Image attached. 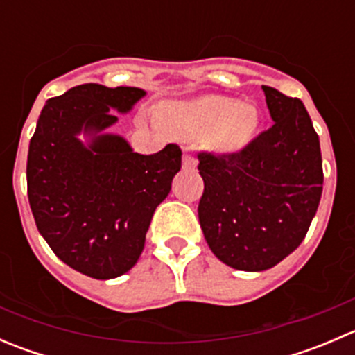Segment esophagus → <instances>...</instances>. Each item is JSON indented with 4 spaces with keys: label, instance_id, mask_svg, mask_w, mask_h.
Segmentation results:
<instances>
[{
    "label": "esophagus",
    "instance_id": "1",
    "mask_svg": "<svg viewBox=\"0 0 355 355\" xmlns=\"http://www.w3.org/2000/svg\"><path fill=\"white\" fill-rule=\"evenodd\" d=\"M182 164H184L185 170H196V166H198V159L191 155H184V163Z\"/></svg>",
    "mask_w": 355,
    "mask_h": 355
}]
</instances>
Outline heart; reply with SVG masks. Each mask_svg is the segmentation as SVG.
Returning a JSON list of instances; mask_svg holds the SVG:
<instances>
[{
    "mask_svg": "<svg viewBox=\"0 0 355 355\" xmlns=\"http://www.w3.org/2000/svg\"><path fill=\"white\" fill-rule=\"evenodd\" d=\"M161 120L178 137H206L214 151L235 153L252 139L259 125V114L250 103L207 94L171 103L163 110Z\"/></svg>",
    "mask_w": 355,
    "mask_h": 355,
    "instance_id": "b5f03b06",
    "label": "heart"
}]
</instances>
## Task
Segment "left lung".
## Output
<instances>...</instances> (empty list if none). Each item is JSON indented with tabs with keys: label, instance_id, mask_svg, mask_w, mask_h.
<instances>
[{
	"label": "left lung",
	"instance_id": "8db88e82",
	"mask_svg": "<svg viewBox=\"0 0 355 355\" xmlns=\"http://www.w3.org/2000/svg\"><path fill=\"white\" fill-rule=\"evenodd\" d=\"M273 127L241 153L199 155V223L214 256L241 271L277 266L306 237L323 192L320 137L302 101L263 85Z\"/></svg>",
	"mask_w": 355,
	"mask_h": 355
}]
</instances>
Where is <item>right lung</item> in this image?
Here are the masks:
<instances>
[{"mask_svg": "<svg viewBox=\"0 0 355 355\" xmlns=\"http://www.w3.org/2000/svg\"><path fill=\"white\" fill-rule=\"evenodd\" d=\"M144 96L123 85L71 87L46 103L28 144L27 194L39 234L63 263L96 280L134 268L182 166L177 144L139 155L106 130L118 121L113 109L128 113Z\"/></svg>", "mask_w": 355, "mask_h": 355, "instance_id": "right-lung-1", "label": "right lung"}]
</instances>
